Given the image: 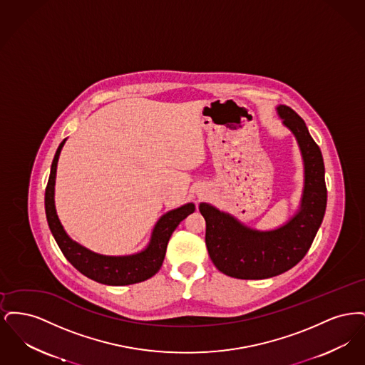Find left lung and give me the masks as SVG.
<instances>
[{
    "mask_svg": "<svg viewBox=\"0 0 365 365\" xmlns=\"http://www.w3.org/2000/svg\"><path fill=\"white\" fill-rule=\"evenodd\" d=\"M278 112L293 131L304 157L305 189L299 212L286 226L259 232L208 204L200 205L207 222L209 257L220 272L232 278H272L289 271L308 253L324 217L327 187L320 148L290 106L280 105Z\"/></svg>",
    "mask_w": 365,
    "mask_h": 365,
    "instance_id": "obj_1",
    "label": "left lung"
}]
</instances>
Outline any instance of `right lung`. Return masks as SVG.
Returning <instances> with one entry per match:
<instances>
[{
	"instance_id": "add662e5",
	"label": "right lung",
	"mask_w": 365,
	"mask_h": 365,
	"mask_svg": "<svg viewBox=\"0 0 365 365\" xmlns=\"http://www.w3.org/2000/svg\"><path fill=\"white\" fill-rule=\"evenodd\" d=\"M64 140L60 143L54 158H53L52 170L49 175V180L45 190V212L48 225L52 231L53 237L58 245L60 250L66 256V259L87 278L93 279L98 283L109 284V286H124L133 284L142 280L152 278L163 265L165 257V250L168 241L179 226V223L186 219L194 212L192 204H186L180 208L174 209L165 213L153 230L152 241L148 249L140 252L135 256L127 257H106L101 255H96L83 246L73 242L70 237L63 230L60 220L56 215L54 208V179H56V168L57 160L60 156Z\"/></svg>"
}]
</instances>
